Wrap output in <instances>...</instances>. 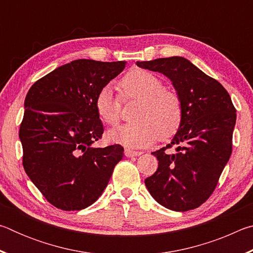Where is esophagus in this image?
Masks as SVG:
<instances>
[{
    "label": "esophagus",
    "mask_w": 253,
    "mask_h": 253,
    "mask_svg": "<svg viewBox=\"0 0 253 253\" xmlns=\"http://www.w3.org/2000/svg\"><path fill=\"white\" fill-rule=\"evenodd\" d=\"M142 152H136V151H131V149H125V155L127 157H135V156H139L142 155Z\"/></svg>",
    "instance_id": "1"
}]
</instances>
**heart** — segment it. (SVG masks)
I'll list each match as a JSON object with an SVG mask.
<instances>
[{"instance_id": "heart-1", "label": "heart", "mask_w": 253, "mask_h": 253, "mask_svg": "<svg viewBox=\"0 0 253 253\" xmlns=\"http://www.w3.org/2000/svg\"><path fill=\"white\" fill-rule=\"evenodd\" d=\"M123 100L136 99L134 122L108 131L110 142L129 148L145 147L158 138L169 139L181 129L184 107L177 92L165 89L161 78L144 69H132L121 81ZM95 108L104 123L116 125L122 113V102L110 85H105L95 98Z\"/></svg>"}]
</instances>
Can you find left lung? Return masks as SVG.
<instances>
[{"instance_id":"1","label":"left lung","mask_w":253,"mask_h":253,"mask_svg":"<svg viewBox=\"0 0 253 253\" xmlns=\"http://www.w3.org/2000/svg\"><path fill=\"white\" fill-rule=\"evenodd\" d=\"M136 63L168 77L184 107L182 127L172 143L152 153L158 169L145 179V185L155 201L172 211L199 208L215 190L232 153L237 114L231 97L219 81L185 58ZM173 146L175 153L166 152Z\"/></svg>"}]
</instances>
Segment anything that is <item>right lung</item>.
<instances>
[{"instance_id": "right-lung-1", "label": "right lung", "mask_w": 253, "mask_h": 253, "mask_svg": "<svg viewBox=\"0 0 253 253\" xmlns=\"http://www.w3.org/2000/svg\"><path fill=\"white\" fill-rule=\"evenodd\" d=\"M125 66V61L75 60L28 91L19 131L23 168L53 207L79 211L95 203L123 158L121 145L92 144L104 132L95 98Z\"/></svg>"}]
</instances>
